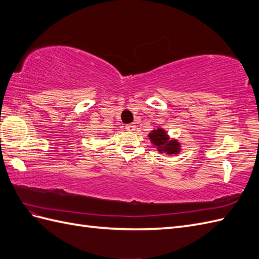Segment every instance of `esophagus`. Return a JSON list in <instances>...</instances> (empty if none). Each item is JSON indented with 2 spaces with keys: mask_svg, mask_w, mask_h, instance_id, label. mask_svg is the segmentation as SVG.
Segmentation results:
<instances>
[{
  "mask_svg": "<svg viewBox=\"0 0 259 259\" xmlns=\"http://www.w3.org/2000/svg\"><path fill=\"white\" fill-rule=\"evenodd\" d=\"M125 128L127 130V131H130V132H132V131H135L136 126H135V124H127V125L125 126Z\"/></svg>",
  "mask_w": 259,
  "mask_h": 259,
  "instance_id": "esophagus-1",
  "label": "esophagus"
}]
</instances>
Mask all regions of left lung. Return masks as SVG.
Here are the masks:
<instances>
[{
    "mask_svg": "<svg viewBox=\"0 0 259 259\" xmlns=\"http://www.w3.org/2000/svg\"><path fill=\"white\" fill-rule=\"evenodd\" d=\"M149 141L153 144V147L159 151L160 154L165 153L168 156H175L180 154L181 151V143L176 140V138H171L165 128L155 127L153 131L148 134Z\"/></svg>",
    "mask_w": 259,
    "mask_h": 259,
    "instance_id": "obj_1",
    "label": "left lung"
}]
</instances>
